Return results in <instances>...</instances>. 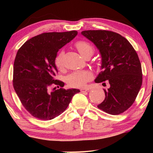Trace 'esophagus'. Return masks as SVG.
Segmentation results:
<instances>
[{"mask_svg": "<svg viewBox=\"0 0 153 153\" xmlns=\"http://www.w3.org/2000/svg\"><path fill=\"white\" fill-rule=\"evenodd\" d=\"M88 91V88H82L80 89V91H81L82 93L86 92Z\"/></svg>", "mask_w": 153, "mask_h": 153, "instance_id": "obj_1", "label": "esophagus"}]
</instances>
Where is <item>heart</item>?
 Masks as SVG:
<instances>
[{"label": "heart", "instance_id": "heart-1", "mask_svg": "<svg viewBox=\"0 0 153 153\" xmlns=\"http://www.w3.org/2000/svg\"><path fill=\"white\" fill-rule=\"evenodd\" d=\"M75 47L77 50L80 52L82 57L88 53H94V47L92 45L86 41L80 40L75 43ZM63 57H64V52L60 51L57 54L55 59H54V64L57 67V69L62 71L64 67L63 63ZM93 73L89 71H80L73 72L70 74L68 77V82L72 87L79 88L82 87L93 79Z\"/></svg>", "mask_w": 153, "mask_h": 153}]
</instances>
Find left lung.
Instances as JSON below:
<instances>
[{
  "label": "left lung",
  "mask_w": 153,
  "mask_h": 153,
  "mask_svg": "<svg viewBox=\"0 0 153 153\" xmlns=\"http://www.w3.org/2000/svg\"><path fill=\"white\" fill-rule=\"evenodd\" d=\"M81 34L97 47L101 55V69L95 82H108L103 89L105 99L98 108L106 113H123L134 102L143 83L142 67L136 51L122 35L106 30H88Z\"/></svg>",
  "instance_id": "left-lung-1"
}]
</instances>
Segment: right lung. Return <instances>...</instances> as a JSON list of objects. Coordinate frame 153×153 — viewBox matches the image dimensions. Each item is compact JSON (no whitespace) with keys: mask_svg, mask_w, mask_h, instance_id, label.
Segmentation results:
<instances>
[{"mask_svg":"<svg viewBox=\"0 0 153 153\" xmlns=\"http://www.w3.org/2000/svg\"><path fill=\"white\" fill-rule=\"evenodd\" d=\"M77 34V31L43 33L27 40L17 52L13 88L23 106L34 117L47 121L58 117L80 92L62 88L65 83L55 79L57 69L54 64L59 49Z\"/></svg>","mask_w":153,"mask_h":153,"instance_id":"obj_1","label":"right lung"}]
</instances>
